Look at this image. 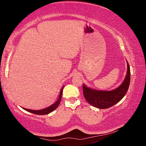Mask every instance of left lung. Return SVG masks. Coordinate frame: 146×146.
Masks as SVG:
<instances>
[{
    "instance_id": "1",
    "label": "left lung",
    "mask_w": 146,
    "mask_h": 146,
    "mask_svg": "<svg viewBox=\"0 0 146 146\" xmlns=\"http://www.w3.org/2000/svg\"><path fill=\"white\" fill-rule=\"evenodd\" d=\"M127 63V75L122 83L111 91L96 90L83 85V96L86 101L94 107L106 109L118 103L126 94L130 82V66Z\"/></svg>"
}]
</instances>
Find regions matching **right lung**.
<instances>
[{
	"instance_id": "add662e5",
	"label": "right lung",
	"mask_w": 146,
	"mask_h": 146,
	"mask_svg": "<svg viewBox=\"0 0 146 146\" xmlns=\"http://www.w3.org/2000/svg\"><path fill=\"white\" fill-rule=\"evenodd\" d=\"M63 88H61V91H60V94L59 96V98L57 100V101L55 103H54L53 105H50V107H48L47 108H46L44 109H42V110H29V109H27V108H24V109L26 111H27L29 112L30 113H32L33 114H39V115H44V114H47L48 113H51L52 111H54L55 110L57 107H58V106L59 105L60 102H61V96H62V92H63Z\"/></svg>"
}]
</instances>
